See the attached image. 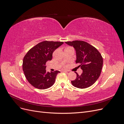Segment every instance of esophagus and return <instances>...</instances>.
<instances>
[{
  "label": "esophagus",
  "instance_id": "obj_1",
  "mask_svg": "<svg viewBox=\"0 0 124 124\" xmlns=\"http://www.w3.org/2000/svg\"><path fill=\"white\" fill-rule=\"evenodd\" d=\"M63 72H65V73H66L67 74H69L70 73V71H66V70H65Z\"/></svg>",
  "mask_w": 124,
  "mask_h": 124
}]
</instances>
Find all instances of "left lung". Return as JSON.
Here are the masks:
<instances>
[{
    "label": "left lung",
    "instance_id": "1",
    "mask_svg": "<svg viewBox=\"0 0 124 124\" xmlns=\"http://www.w3.org/2000/svg\"><path fill=\"white\" fill-rule=\"evenodd\" d=\"M73 46L76 51V63L83 70L81 75L77 73L76 80L71 81L74 87L86 88L94 84L100 77L103 66V58L96 48L83 41L65 42Z\"/></svg>",
    "mask_w": 124,
    "mask_h": 124
}]
</instances>
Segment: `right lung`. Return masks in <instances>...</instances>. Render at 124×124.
I'll list each match as a JSON object with an SVG mask.
<instances>
[{"instance_id": "add662e5", "label": "right lung", "mask_w": 124, "mask_h": 124, "mask_svg": "<svg viewBox=\"0 0 124 124\" xmlns=\"http://www.w3.org/2000/svg\"><path fill=\"white\" fill-rule=\"evenodd\" d=\"M63 43L58 41H44L30 49L24 56L23 70L29 83L33 87L45 89L53 85L59 71L46 72V62L51 61L54 51Z\"/></svg>"}]
</instances>
